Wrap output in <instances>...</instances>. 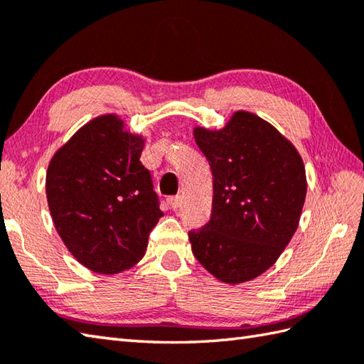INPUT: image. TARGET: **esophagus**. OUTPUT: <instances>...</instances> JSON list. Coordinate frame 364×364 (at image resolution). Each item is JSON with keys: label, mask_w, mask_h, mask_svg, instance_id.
Here are the masks:
<instances>
[{"label": "esophagus", "mask_w": 364, "mask_h": 364, "mask_svg": "<svg viewBox=\"0 0 364 364\" xmlns=\"http://www.w3.org/2000/svg\"><path fill=\"white\" fill-rule=\"evenodd\" d=\"M183 198L181 196H175V197H168V205L172 206V210H178V208L181 206Z\"/></svg>", "instance_id": "34e87169"}]
</instances>
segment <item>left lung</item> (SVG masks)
<instances>
[{
    "label": "left lung",
    "mask_w": 364,
    "mask_h": 364,
    "mask_svg": "<svg viewBox=\"0 0 364 364\" xmlns=\"http://www.w3.org/2000/svg\"><path fill=\"white\" fill-rule=\"evenodd\" d=\"M213 172V211L191 230L192 252L208 272L242 283L274 264L296 233L306 196L294 145L258 115L239 111L220 131L196 128Z\"/></svg>",
    "instance_id": "left-lung-1"
}]
</instances>
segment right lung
<instances>
[{"mask_svg":"<svg viewBox=\"0 0 364 364\" xmlns=\"http://www.w3.org/2000/svg\"><path fill=\"white\" fill-rule=\"evenodd\" d=\"M142 149L144 139L123 131V122L109 114L76 131L48 166L54 227L73 257L97 274L133 267L164 215Z\"/></svg>","mask_w":364,"mask_h":364,"instance_id":"1","label":"right lung"}]
</instances>
